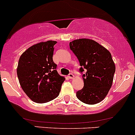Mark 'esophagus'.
Listing matches in <instances>:
<instances>
[{
	"label": "esophagus",
	"mask_w": 135,
	"mask_h": 135,
	"mask_svg": "<svg viewBox=\"0 0 135 135\" xmlns=\"http://www.w3.org/2000/svg\"><path fill=\"white\" fill-rule=\"evenodd\" d=\"M68 77L69 78V79H73V78L74 77V75H73L72 74V73H69V74L68 75Z\"/></svg>",
	"instance_id": "esophagus-1"
}]
</instances>
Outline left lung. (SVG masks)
Listing matches in <instances>:
<instances>
[{
    "label": "left lung",
    "mask_w": 135,
    "mask_h": 135,
    "mask_svg": "<svg viewBox=\"0 0 135 135\" xmlns=\"http://www.w3.org/2000/svg\"><path fill=\"white\" fill-rule=\"evenodd\" d=\"M81 68L84 87L77 91V98L88 105L105 99L112 86L116 67L110 52L94 40L79 39L69 43Z\"/></svg>",
    "instance_id": "left-lung-1"
}]
</instances>
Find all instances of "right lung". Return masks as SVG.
I'll use <instances>...</instances> for the list:
<instances>
[{"label": "right lung", "instance_id": "1", "mask_svg": "<svg viewBox=\"0 0 135 135\" xmlns=\"http://www.w3.org/2000/svg\"><path fill=\"white\" fill-rule=\"evenodd\" d=\"M55 41L35 44L21 55L17 74L22 89L31 100L44 103L57 98L65 78L56 71L52 56Z\"/></svg>", "mask_w": 135, "mask_h": 135}]
</instances>
